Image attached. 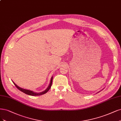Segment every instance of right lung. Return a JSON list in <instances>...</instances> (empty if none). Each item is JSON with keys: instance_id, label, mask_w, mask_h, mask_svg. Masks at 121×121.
Listing matches in <instances>:
<instances>
[{"instance_id": "1", "label": "right lung", "mask_w": 121, "mask_h": 121, "mask_svg": "<svg viewBox=\"0 0 121 121\" xmlns=\"http://www.w3.org/2000/svg\"><path fill=\"white\" fill-rule=\"evenodd\" d=\"M52 78L53 77H52L51 78V82H50V84L48 86V88L45 90V91H42V92H40V93H35L33 91H30V90H26V89H22V88H21V87H20L19 86H18L16 85L15 83L13 82V84H14V85L15 86L17 87V88L20 90L21 91H22V92L25 93L26 94H27V95H32V96H35V95H43L44 94H45L46 93H47L48 91L49 90L50 88L51 87V86H52Z\"/></svg>"}]
</instances>
